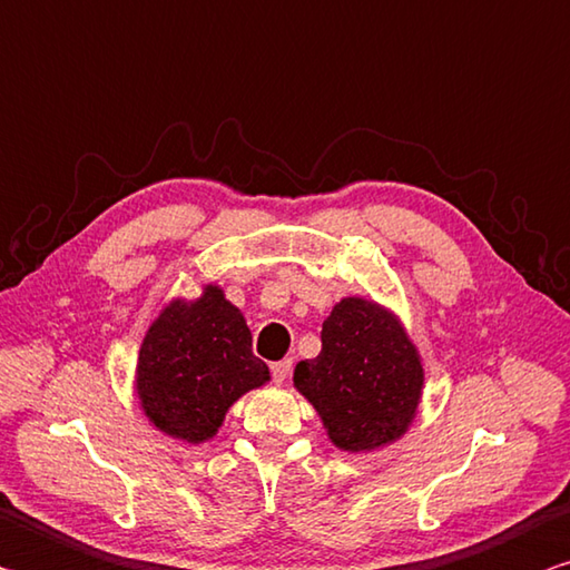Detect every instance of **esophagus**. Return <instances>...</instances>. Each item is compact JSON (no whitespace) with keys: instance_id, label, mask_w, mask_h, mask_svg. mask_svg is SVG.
Returning a JSON list of instances; mask_svg holds the SVG:
<instances>
[{"instance_id":"1","label":"esophagus","mask_w":570,"mask_h":570,"mask_svg":"<svg viewBox=\"0 0 570 570\" xmlns=\"http://www.w3.org/2000/svg\"><path fill=\"white\" fill-rule=\"evenodd\" d=\"M288 374H292V361H288V358L278 361V364H274V366H272V379H274V384H276V386L286 384Z\"/></svg>"}]
</instances>
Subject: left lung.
<instances>
[{"label": "left lung", "mask_w": 570, "mask_h": 570, "mask_svg": "<svg viewBox=\"0 0 570 570\" xmlns=\"http://www.w3.org/2000/svg\"><path fill=\"white\" fill-rule=\"evenodd\" d=\"M294 389L346 453L391 446L416 419L423 361L391 308L346 296L321 326V354L298 361Z\"/></svg>", "instance_id": "1"}]
</instances>
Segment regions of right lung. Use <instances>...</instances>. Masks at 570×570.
Returning a JSON list of instances; mask_svg holds the SVG:
<instances>
[{
    "label": "right lung",
    "instance_id": "obj_1",
    "mask_svg": "<svg viewBox=\"0 0 570 570\" xmlns=\"http://www.w3.org/2000/svg\"><path fill=\"white\" fill-rule=\"evenodd\" d=\"M272 379L252 354V331L242 308L219 284L199 298H171L144 334L134 393L141 413L164 436L191 446L219 433L236 401Z\"/></svg>",
    "mask_w": 570,
    "mask_h": 570
}]
</instances>
